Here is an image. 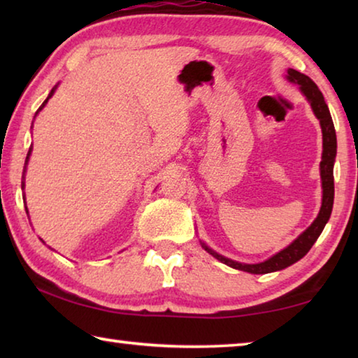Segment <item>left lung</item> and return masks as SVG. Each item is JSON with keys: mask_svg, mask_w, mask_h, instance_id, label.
<instances>
[{"mask_svg": "<svg viewBox=\"0 0 358 358\" xmlns=\"http://www.w3.org/2000/svg\"><path fill=\"white\" fill-rule=\"evenodd\" d=\"M286 78L294 85H299L301 94L305 96L306 101L310 102L313 108V113L316 115L319 120L320 129H322V161H320V181H322V205H320L319 215L313 224L308 227L305 232H301L292 243L284 248L280 252H276L275 256L264 260L259 264H241L237 260H232L229 257H224L221 254L211 250L201 241L202 248L207 252H210L215 259L220 262L232 266L235 270L248 271L252 275H265V273H273V271H280L287 268L295 262H299L301 257H305L308 251L311 250L313 245L316 243L319 235L322 234L325 224L329 222L331 208H333V199H335V185H333V166H335V157H336V132L335 126H333V120L329 110V106L325 104V99L317 85L314 83L310 77L301 74V72L295 69H287Z\"/></svg>", "mask_w": 358, "mask_h": 358, "instance_id": "obj_1", "label": "left lung"}]
</instances>
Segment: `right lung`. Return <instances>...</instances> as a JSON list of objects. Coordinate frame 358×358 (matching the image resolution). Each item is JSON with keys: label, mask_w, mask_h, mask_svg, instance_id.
Listing matches in <instances>:
<instances>
[{"label": "right lung", "mask_w": 358, "mask_h": 358, "mask_svg": "<svg viewBox=\"0 0 358 358\" xmlns=\"http://www.w3.org/2000/svg\"><path fill=\"white\" fill-rule=\"evenodd\" d=\"M57 88H58V85H55V87H53L52 88V92L50 93H48V96H47V99L44 101V102H42V106L38 108V112H36V115H38L41 110H42V108H44L45 107V104H47V102H48V99H50L52 98V96H53V93H55L57 92ZM36 115H34V118H36ZM31 128H33V126H31ZM31 151H33V147H29V150H28V155H27V161H25V169H27V164H28V161H29V156H31ZM23 178H25V172H23ZM23 187H25V183H23V181H22V189H23ZM25 210H27V213H28V208L25 207Z\"/></svg>", "instance_id": "1"}]
</instances>
